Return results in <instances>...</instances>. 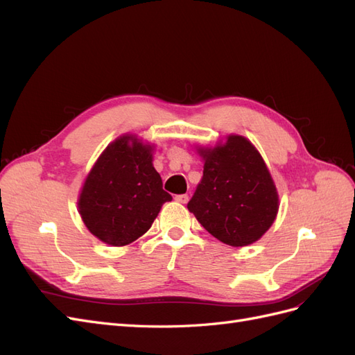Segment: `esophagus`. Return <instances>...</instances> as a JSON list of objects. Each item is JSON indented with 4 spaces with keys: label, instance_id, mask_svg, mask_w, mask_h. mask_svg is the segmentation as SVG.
Returning a JSON list of instances; mask_svg holds the SVG:
<instances>
[{
    "label": "esophagus",
    "instance_id": "esophagus-1",
    "mask_svg": "<svg viewBox=\"0 0 355 355\" xmlns=\"http://www.w3.org/2000/svg\"><path fill=\"white\" fill-rule=\"evenodd\" d=\"M189 200V197L187 194H182V196H176V201L180 204H187Z\"/></svg>",
    "mask_w": 355,
    "mask_h": 355
}]
</instances>
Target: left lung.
<instances>
[{
  "instance_id": "1",
  "label": "left lung",
  "mask_w": 355,
  "mask_h": 355,
  "mask_svg": "<svg viewBox=\"0 0 355 355\" xmlns=\"http://www.w3.org/2000/svg\"><path fill=\"white\" fill-rule=\"evenodd\" d=\"M197 153L204 161L202 179L188 210L219 241L253 244L271 228L280 206L262 155L240 135L214 146H197Z\"/></svg>"
}]
</instances>
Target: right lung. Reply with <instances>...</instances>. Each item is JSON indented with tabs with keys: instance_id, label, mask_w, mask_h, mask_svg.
<instances>
[{
	"instance_id": "1",
	"label": "right lung",
	"mask_w": 355,
	"mask_h": 355,
	"mask_svg": "<svg viewBox=\"0 0 355 355\" xmlns=\"http://www.w3.org/2000/svg\"><path fill=\"white\" fill-rule=\"evenodd\" d=\"M154 146L123 135L105 148L84 180L78 211L101 241L121 247L151 228L161 206L171 200L153 166Z\"/></svg>"
}]
</instances>
